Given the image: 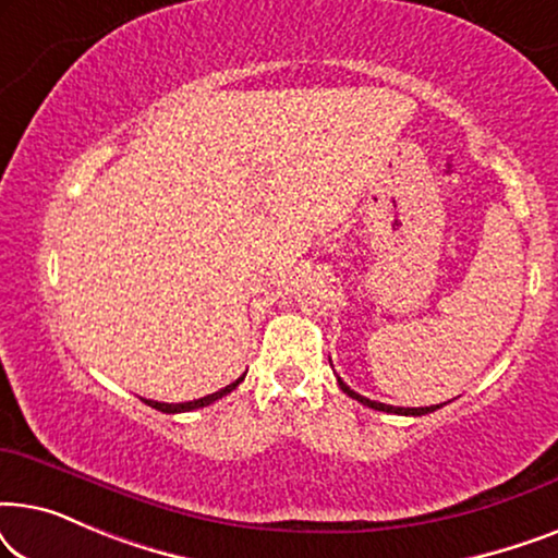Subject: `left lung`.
<instances>
[{
    "label": "left lung",
    "mask_w": 558,
    "mask_h": 558,
    "mask_svg": "<svg viewBox=\"0 0 558 558\" xmlns=\"http://www.w3.org/2000/svg\"><path fill=\"white\" fill-rule=\"evenodd\" d=\"M330 365H332V361H330ZM338 384H340V388H342V393H348L350 399H355V401H361L363 407H368V409H376V411H386V414H403V416H422V414H432V411H437V409H441V403H437V407H422V409H403V407H388V403H380V401H371V399H365V396H361V393H355L353 388H350L348 384H342V378H338Z\"/></svg>",
    "instance_id": "obj_1"
}]
</instances>
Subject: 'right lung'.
Returning a JSON list of instances; mask_svg holds the SVG:
<instances>
[{
  "label": "right lung",
  "instance_id": "obj_1",
  "mask_svg": "<svg viewBox=\"0 0 558 558\" xmlns=\"http://www.w3.org/2000/svg\"><path fill=\"white\" fill-rule=\"evenodd\" d=\"M243 378H246V376L235 378L233 384H228L226 388H220V391H216V393H208V396H203V399H195V401H185V403H162V401H151V399H142V401L147 403V407H151V409L162 411V414H180V411H193V409H203V407H208V403H213V401L223 399V396L231 393L233 388L239 386Z\"/></svg>",
  "mask_w": 558,
  "mask_h": 558
}]
</instances>
